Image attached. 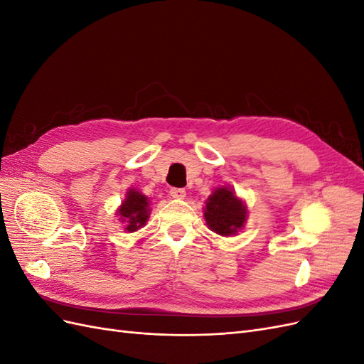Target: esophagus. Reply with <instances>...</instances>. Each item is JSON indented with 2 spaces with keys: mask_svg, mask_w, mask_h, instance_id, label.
<instances>
[{
  "mask_svg": "<svg viewBox=\"0 0 364 364\" xmlns=\"http://www.w3.org/2000/svg\"><path fill=\"white\" fill-rule=\"evenodd\" d=\"M170 196L173 197V199H185L186 193L182 188H171L170 190Z\"/></svg>",
  "mask_w": 364,
  "mask_h": 364,
  "instance_id": "obj_1",
  "label": "esophagus"
}]
</instances>
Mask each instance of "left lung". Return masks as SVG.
Segmentation results:
<instances>
[{
  "label": "left lung",
  "instance_id": "1",
  "mask_svg": "<svg viewBox=\"0 0 364 364\" xmlns=\"http://www.w3.org/2000/svg\"><path fill=\"white\" fill-rule=\"evenodd\" d=\"M203 217L208 228L220 237L237 235L247 222V205L232 186H217L206 199Z\"/></svg>",
  "mask_w": 364,
  "mask_h": 364
}]
</instances>
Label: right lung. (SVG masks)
I'll use <instances>...</instances> for the list:
<instances>
[{
    "instance_id": "1",
    "label": "right lung",
    "mask_w": 364,
    "mask_h": 364,
    "mask_svg": "<svg viewBox=\"0 0 364 364\" xmlns=\"http://www.w3.org/2000/svg\"><path fill=\"white\" fill-rule=\"evenodd\" d=\"M150 200L146 194L135 188L126 191V199L117 208V215L129 234L144 228L150 217Z\"/></svg>"
}]
</instances>
